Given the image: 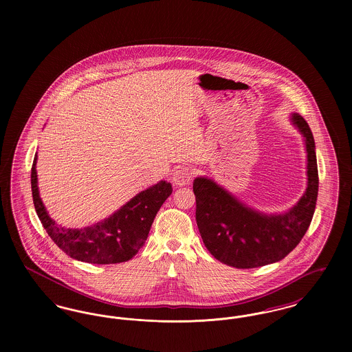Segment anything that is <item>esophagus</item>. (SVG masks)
<instances>
[{"instance_id":"esophagus-1","label":"esophagus","mask_w":352,"mask_h":352,"mask_svg":"<svg viewBox=\"0 0 352 352\" xmlns=\"http://www.w3.org/2000/svg\"><path fill=\"white\" fill-rule=\"evenodd\" d=\"M191 181H192V173L188 168L181 166L173 173V184L178 187L187 186V184H191Z\"/></svg>"}]
</instances>
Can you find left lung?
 Returning a JSON list of instances; mask_svg holds the SVG:
<instances>
[{"mask_svg":"<svg viewBox=\"0 0 352 352\" xmlns=\"http://www.w3.org/2000/svg\"><path fill=\"white\" fill-rule=\"evenodd\" d=\"M292 120L305 137L307 187L301 199L287 212L261 214L237 201L212 179H194L195 218L203 243L223 264L251 269L277 263L300 244L311 223L319 184L316 144L305 118L293 113Z\"/></svg>","mask_w":352,"mask_h":352,"instance_id":"obj_1","label":"left lung"}]
</instances>
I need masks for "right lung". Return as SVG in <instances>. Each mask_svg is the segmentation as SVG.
Returning a JSON list of instances; mask_svg holds the SVG:
<instances>
[{"label": "right lung", "mask_w": 352, "mask_h": 352, "mask_svg": "<svg viewBox=\"0 0 352 352\" xmlns=\"http://www.w3.org/2000/svg\"><path fill=\"white\" fill-rule=\"evenodd\" d=\"M36 154L32 168V192L36 215L52 241L69 257L89 264H118L131 260L145 244L158 210L173 192L161 181L141 191L109 218L85 228H65L49 217L38 191Z\"/></svg>", "instance_id": "1"}]
</instances>
